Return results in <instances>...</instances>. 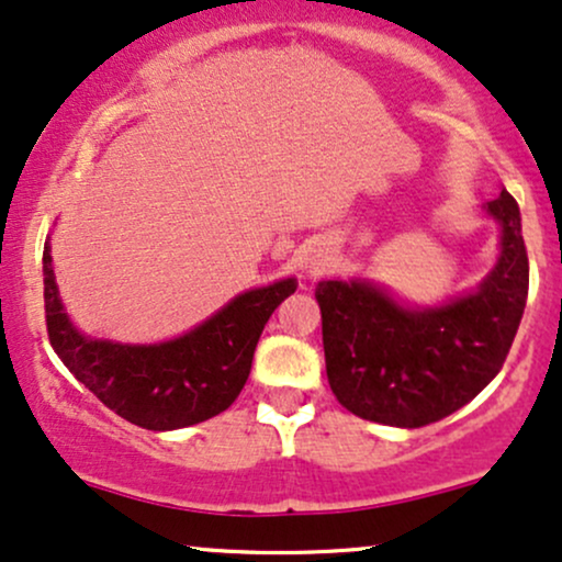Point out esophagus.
I'll return each instance as SVG.
<instances>
[{"label": "esophagus", "mask_w": 562, "mask_h": 562, "mask_svg": "<svg viewBox=\"0 0 562 562\" xmlns=\"http://www.w3.org/2000/svg\"><path fill=\"white\" fill-rule=\"evenodd\" d=\"M329 263V256H327V251H311L308 256H306V267H308V272H322L324 267H327Z\"/></svg>", "instance_id": "obj_1"}]
</instances>
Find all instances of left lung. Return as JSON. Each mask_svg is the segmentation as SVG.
I'll return each instance as SVG.
<instances>
[{"mask_svg": "<svg viewBox=\"0 0 562 562\" xmlns=\"http://www.w3.org/2000/svg\"><path fill=\"white\" fill-rule=\"evenodd\" d=\"M486 212L503 225L497 267L448 306L405 308L369 282H319L327 380L350 414L427 427L474 401L503 369L529 295V256L505 188Z\"/></svg>", "mask_w": 562, "mask_h": 562, "instance_id": "obj_1", "label": "left lung"}]
</instances>
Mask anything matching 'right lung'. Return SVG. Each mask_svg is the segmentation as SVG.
I'll return each instance as SVG.
<instances>
[{"instance_id":"obj_1","label":"right lung","mask_w":562,"mask_h":562,"mask_svg":"<svg viewBox=\"0 0 562 562\" xmlns=\"http://www.w3.org/2000/svg\"><path fill=\"white\" fill-rule=\"evenodd\" d=\"M295 280L248 290L220 314L161 346L88 340L63 311L49 246L44 248V311L54 353L106 408L135 427L167 431L227 411L251 374L256 342Z\"/></svg>"}]
</instances>
